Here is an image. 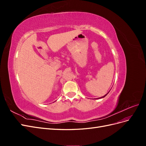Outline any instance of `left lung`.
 Returning a JSON list of instances; mask_svg holds the SVG:
<instances>
[{"label":"left lung","mask_w":146,"mask_h":146,"mask_svg":"<svg viewBox=\"0 0 146 146\" xmlns=\"http://www.w3.org/2000/svg\"><path fill=\"white\" fill-rule=\"evenodd\" d=\"M109 92H110V91H109ZM108 93H107V94H105V96H102V97H101V98H98V99H101V98H105V96H107V94H108Z\"/></svg>","instance_id":"left-lung-1"}]
</instances>
